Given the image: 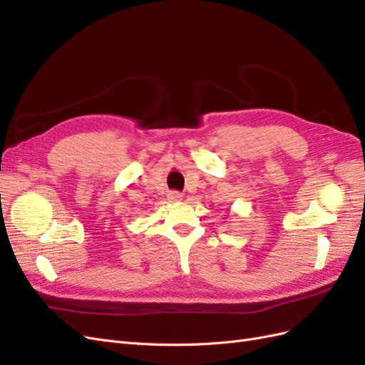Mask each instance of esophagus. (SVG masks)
<instances>
[{
  "mask_svg": "<svg viewBox=\"0 0 365 365\" xmlns=\"http://www.w3.org/2000/svg\"><path fill=\"white\" fill-rule=\"evenodd\" d=\"M168 197H169V201H172V202H176V201H181L182 200V193H180V192H169V195H168Z\"/></svg>",
  "mask_w": 365,
  "mask_h": 365,
  "instance_id": "1",
  "label": "esophagus"
}]
</instances>
